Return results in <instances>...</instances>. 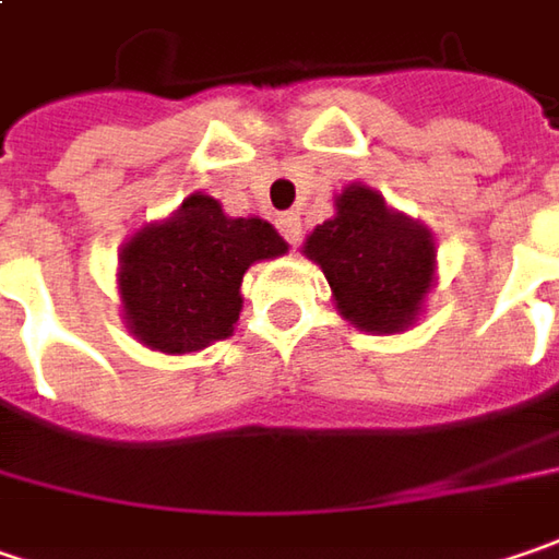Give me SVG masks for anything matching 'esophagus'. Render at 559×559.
Here are the masks:
<instances>
[{
    "mask_svg": "<svg viewBox=\"0 0 559 559\" xmlns=\"http://www.w3.org/2000/svg\"><path fill=\"white\" fill-rule=\"evenodd\" d=\"M276 226H280V233H283V238H286L289 245H298V241H301V219H298V213H280Z\"/></svg>",
    "mask_w": 559,
    "mask_h": 559,
    "instance_id": "1",
    "label": "esophagus"
}]
</instances>
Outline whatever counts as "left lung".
Masks as SVG:
<instances>
[{
	"mask_svg": "<svg viewBox=\"0 0 559 559\" xmlns=\"http://www.w3.org/2000/svg\"><path fill=\"white\" fill-rule=\"evenodd\" d=\"M305 254L321 266L340 314L365 333L408 330L433 286V236L368 185L336 194V216L305 238Z\"/></svg>",
	"mask_w": 559,
	"mask_h": 559,
	"instance_id": "1",
	"label": "left lung"
}]
</instances>
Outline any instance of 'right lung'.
<instances>
[{"mask_svg": "<svg viewBox=\"0 0 559 559\" xmlns=\"http://www.w3.org/2000/svg\"><path fill=\"white\" fill-rule=\"evenodd\" d=\"M283 236L258 216H226L210 194H188L173 216L122 245L119 298L134 340L166 355L207 349L233 336L241 276L286 254Z\"/></svg>", "mask_w": 559, "mask_h": 559, "instance_id": "right-lung-1", "label": "right lung"}]
</instances>
